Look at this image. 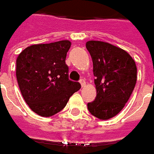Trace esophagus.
Listing matches in <instances>:
<instances>
[{
	"instance_id": "1",
	"label": "esophagus",
	"mask_w": 154,
	"mask_h": 154,
	"mask_svg": "<svg viewBox=\"0 0 154 154\" xmlns=\"http://www.w3.org/2000/svg\"><path fill=\"white\" fill-rule=\"evenodd\" d=\"M80 83H81V85L82 88H84V87L86 86V81H85L84 79H81V80H80Z\"/></svg>"
}]
</instances>
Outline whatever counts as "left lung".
I'll return each mask as SVG.
<instances>
[{"instance_id":"left-lung-1","label":"left lung","mask_w":154,"mask_h":154,"mask_svg":"<svg viewBox=\"0 0 154 154\" xmlns=\"http://www.w3.org/2000/svg\"><path fill=\"white\" fill-rule=\"evenodd\" d=\"M86 48L93 60L97 95L88 103V111L100 119H108L123 109L137 81L134 59L125 50L100 41H89Z\"/></svg>"}]
</instances>
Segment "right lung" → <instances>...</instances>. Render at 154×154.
Returning <instances> with one entry per match:
<instances>
[{
  "label": "right lung",
  "instance_id": "add662e5",
  "mask_svg": "<svg viewBox=\"0 0 154 154\" xmlns=\"http://www.w3.org/2000/svg\"><path fill=\"white\" fill-rule=\"evenodd\" d=\"M69 41L27 47L16 60V78L20 93L32 111L50 117L61 111L69 98L81 88L68 79L66 53Z\"/></svg>",
  "mask_w": 154,
  "mask_h": 154
}]
</instances>
